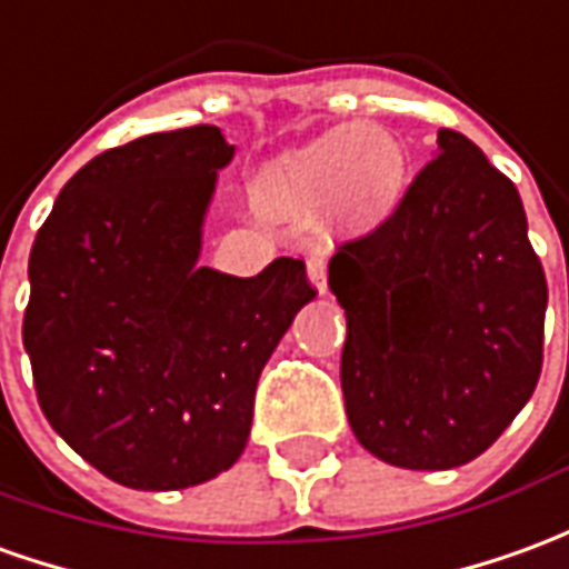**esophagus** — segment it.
Listing matches in <instances>:
<instances>
[{
	"label": "esophagus",
	"instance_id": "34e87169",
	"mask_svg": "<svg viewBox=\"0 0 569 569\" xmlns=\"http://www.w3.org/2000/svg\"><path fill=\"white\" fill-rule=\"evenodd\" d=\"M308 277H311L313 289H317L320 296H326V258L320 256V252H313V256L308 258Z\"/></svg>",
	"mask_w": 569,
	"mask_h": 569
}]
</instances>
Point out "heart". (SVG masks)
I'll list each match as a JSON object with an SVG mask.
<instances>
[{"instance_id": "heart-1", "label": "heart", "mask_w": 569, "mask_h": 569, "mask_svg": "<svg viewBox=\"0 0 569 569\" xmlns=\"http://www.w3.org/2000/svg\"><path fill=\"white\" fill-rule=\"evenodd\" d=\"M407 150L381 126H339L286 150L258 172L252 200L273 218L326 209L341 230H369L395 212L407 188Z\"/></svg>"}]
</instances>
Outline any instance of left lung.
I'll return each mask as SVG.
<instances>
[{"label":"left lung","instance_id":"obj_1","mask_svg":"<svg viewBox=\"0 0 569 569\" xmlns=\"http://www.w3.org/2000/svg\"><path fill=\"white\" fill-rule=\"evenodd\" d=\"M345 412L381 462L443 471L496 443L542 372L548 286L518 188L452 129L395 212L339 246Z\"/></svg>","mask_w":569,"mask_h":569}]
</instances>
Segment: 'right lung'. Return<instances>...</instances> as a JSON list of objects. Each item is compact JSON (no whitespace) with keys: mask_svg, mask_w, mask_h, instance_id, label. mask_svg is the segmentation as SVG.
Listing matches in <instances>:
<instances>
[{"mask_svg":"<svg viewBox=\"0 0 569 569\" xmlns=\"http://www.w3.org/2000/svg\"><path fill=\"white\" fill-rule=\"evenodd\" d=\"M216 126L144 134L86 162L30 249L23 348L49 425L132 490H184L240 459L256 385L317 289L301 258L258 277L197 268Z\"/></svg>","mask_w":569,"mask_h":569,"instance_id":"obj_1","label":"right lung"}]
</instances>
